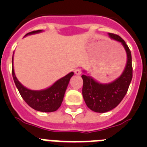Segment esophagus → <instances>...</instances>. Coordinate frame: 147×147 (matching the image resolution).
<instances>
[{
	"label": "esophagus",
	"mask_w": 147,
	"mask_h": 147,
	"mask_svg": "<svg viewBox=\"0 0 147 147\" xmlns=\"http://www.w3.org/2000/svg\"><path fill=\"white\" fill-rule=\"evenodd\" d=\"M74 73L76 74V75H80L82 74L81 68H76V69H75Z\"/></svg>",
	"instance_id": "obj_1"
}]
</instances>
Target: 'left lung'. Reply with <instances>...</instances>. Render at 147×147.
<instances>
[{
	"label": "left lung",
	"instance_id": "left-lung-1",
	"mask_svg": "<svg viewBox=\"0 0 147 147\" xmlns=\"http://www.w3.org/2000/svg\"><path fill=\"white\" fill-rule=\"evenodd\" d=\"M111 38L121 42L127 54L125 70L121 76L110 84H100L90 76L83 74L82 96L85 104L96 113H106L117 107L125 96L132 78L131 51L128 45L120 36L109 33Z\"/></svg>",
	"mask_w": 147,
	"mask_h": 147
}]
</instances>
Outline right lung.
Segmentation results:
<instances>
[{
  "label": "right lung",
  "instance_id": "obj_1",
  "mask_svg": "<svg viewBox=\"0 0 147 147\" xmlns=\"http://www.w3.org/2000/svg\"><path fill=\"white\" fill-rule=\"evenodd\" d=\"M40 32L41 30L33 31L26 34V36ZM11 72L15 85L23 100L34 110L45 113L54 112L60 107L70 79L74 75V72H71L56 82L52 86L43 90H32L23 86L17 80L13 66Z\"/></svg>",
  "mask_w": 147,
  "mask_h": 147
}]
</instances>
